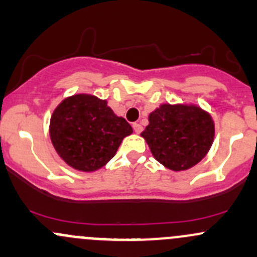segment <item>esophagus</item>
Here are the masks:
<instances>
[{
  "instance_id": "1",
  "label": "esophagus",
  "mask_w": 257,
  "mask_h": 257,
  "mask_svg": "<svg viewBox=\"0 0 257 257\" xmlns=\"http://www.w3.org/2000/svg\"><path fill=\"white\" fill-rule=\"evenodd\" d=\"M133 129H134V132L137 134H139L140 132L143 131V126H142V124H139V123H133Z\"/></svg>"
}]
</instances>
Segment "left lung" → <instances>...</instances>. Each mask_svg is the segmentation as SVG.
Here are the masks:
<instances>
[{
  "label": "left lung",
  "instance_id": "1",
  "mask_svg": "<svg viewBox=\"0 0 257 257\" xmlns=\"http://www.w3.org/2000/svg\"><path fill=\"white\" fill-rule=\"evenodd\" d=\"M215 122L195 103H162L149 114L142 137L152 156L174 172L197 165L210 151L215 139Z\"/></svg>",
  "mask_w": 257,
  "mask_h": 257
}]
</instances>
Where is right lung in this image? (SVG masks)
<instances>
[{"mask_svg": "<svg viewBox=\"0 0 257 257\" xmlns=\"http://www.w3.org/2000/svg\"><path fill=\"white\" fill-rule=\"evenodd\" d=\"M53 148L69 167L95 172L114 156L133 128L91 94H74L62 100L50 119Z\"/></svg>", "mask_w": 257, "mask_h": 257, "instance_id": "1", "label": "right lung"}]
</instances>
